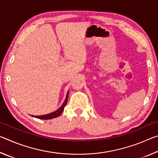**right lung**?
Here are the masks:
<instances>
[{
    "mask_svg": "<svg viewBox=\"0 0 158 158\" xmlns=\"http://www.w3.org/2000/svg\"><path fill=\"white\" fill-rule=\"evenodd\" d=\"M68 93H67V95H66V98L65 100V102H64L63 104L62 105V106H60V107L56 110L54 112H53V113H51L49 114H47V115H44V116H32L35 118H40V119H44V120H47V119H51V118H56V117H58L61 114V113L63 111V109L64 107H65V105H67V102H68Z\"/></svg>",
    "mask_w": 158,
    "mask_h": 158,
    "instance_id": "obj_1",
    "label": "right lung"
}]
</instances>
